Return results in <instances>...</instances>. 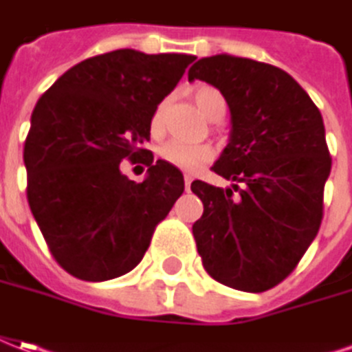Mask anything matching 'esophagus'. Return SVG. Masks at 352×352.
<instances>
[{
  "mask_svg": "<svg viewBox=\"0 0 352 352\" xmlns=\"http://www.w3.org/2000/svg\"><path fill=\"white\" fill-rule=\"evenodd\" d=\"M184 184H186V191H190V188H191V176H190V174H186V176H184Z\"/></svg>",
  "mask_w": 352,
  "mask_h": 352,
  "instance_id": "esophagus-1",
  "label": "esophagus"
}]
</instances>
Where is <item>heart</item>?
I'll return each instance as SVG.
<instances>
[{
	"label": "heart",
	"mask_w": 352,
	"mask_h": 352,
	"mask_svg": "<svg viewBox=\"0 0 352 352\" xmlns=\"http://www.w3.org/2000/svg\"><path fill=\"white\" fill-rule=\"evenodd\" d=\"M195 103L203 115L210 120H218L226 111L224 98L214 88H201L195 91ZM164 124V103L155 109L151 116V130L159 134ZM212 147L207 144H186L180 140H170L159 149V157L172 166H178L182 170H197L201 164L212 159Z\"/></svg>",
	"instance_id": "obj_1"
}]
</instances>
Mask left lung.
<instances>
[{"mask_svg": "<svg viewBox=\"0 0 352 352\" xmlns=\"http://www.w3.org/2000/svg\"><path fill=\"white\" fill-rule=\"evenodd\" d=\"M188 80L220 89L232 124L212 164L232 188L191 184L203 201L193 224L197 251L217 282L263 293L295 270L318 234L331 170L324 120L293 76L266 63L226 53L203 57Z\"/></svg>", "mask_w": 352, "mask_h": 352, "instance_id": "1", "label": "left lung"}]
</instances>
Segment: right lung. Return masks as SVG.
<instances>
[{
  "label": "right lung",
  "mask_w": 352,
  "mask_h": 352,
  "mask_svg": "<svg viewBox=\"0 0 352 352\" xmlns=\"http://www.w3.org/2000/svg\"><path fill=\"white\" fill-rule=\"evenodd\" d=\"M193 55L116 50L89 57L55 80L30 118L24 142L26 197L55 261L84 282L130 272L155 226L184 193L180 168L144 149L157 105ZM145 162L135 184L120 170Z\"/></svg>",
  "instance_id": "right-lung-1"
}]
</instances>
